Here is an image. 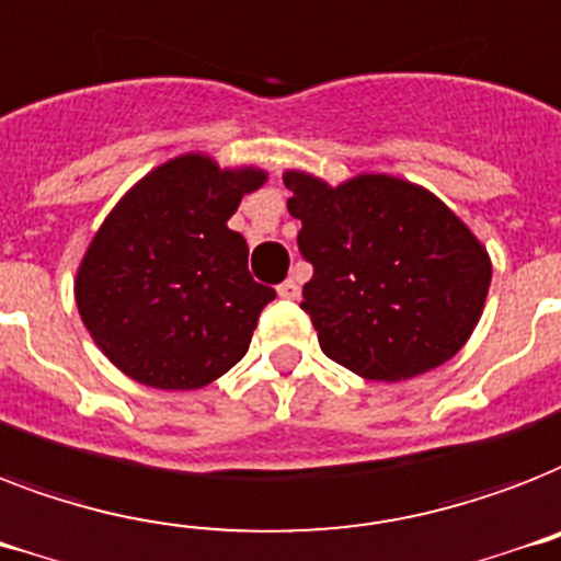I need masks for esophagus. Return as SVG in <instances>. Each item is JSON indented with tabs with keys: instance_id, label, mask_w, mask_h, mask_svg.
<instances>
[{
	"instance_id": "esophagus-1",
	"label": "esophagus",
	"mask_w": 561,
	"mask_h": 561,
	"mask_svg": "<svg viewBox=\"0 0 561 561\" xmlns=\"http://www.w3.org/2000/svg\"><path fill=\"white\" fill-rule=\"evenodd\" d=\"M277 295L286 298V301H295V298H301V284H298L295 277H289V280H284V284L277 286Z\"/></svg>"
}]
</instances>
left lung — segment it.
Segmentation results:
<instances>
[{"label":"left lung","instance_id":"left-lung-1","mask_svg":"<svg viewBox=\"0 0 561 561\" xmlns=\"http://www.w3.org/2000/svg\"><path fill=\"white\" fill-rule=\"evenodd\" d=\"M286 208L312 263L301 309L318 344L353 374L400 382L469 342L490 293L492 260L472 228L428 187L388 173L330 185L286 170Z\"/></svg>","mask_w":561,"mask_h":561}]
</instances>
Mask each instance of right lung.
I'll return each mask as SVG.
<instances>
[{
  "label": "right lung",
  "instance_id": "obj_1",
  "mask_svg": "<svg viewBox=\"0 0 561 561\" xmlns=\"http://www.w3.org/2000/svg\"><path fill=\"white\" fill-rule=\"evenodd\" d=\"M257 164L182 153L141 176L92 237L75 275L80 321L121 374L161 391L205 388L245 356L275 289L249 275L228 228Z\"/></svg>",
  "mask_w": 561,
  "mask_h": 561
}]
</instances>
